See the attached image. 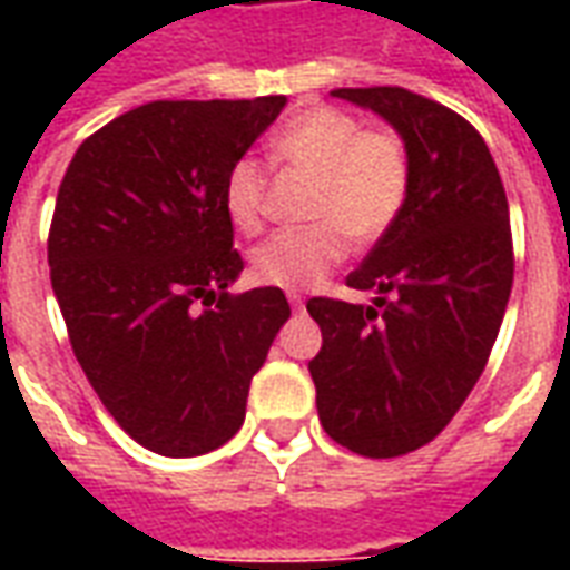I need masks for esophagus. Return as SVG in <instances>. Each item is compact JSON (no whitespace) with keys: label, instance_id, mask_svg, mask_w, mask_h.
<instances>
[{"label":"esophagus","instance_id":"1","mask_svg":"<svg viewBox=\"0 0 570 570\" xmlns=\"http://www.w3.org/2000/svg\"><path fill=\"white\" fill-rule=\"evenodd\" d=\"M289 305H293V311H305V298L298 296V293H289Z\"/></svg>","mask_w":570,"mask_h":570}]
</instances>
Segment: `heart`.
I'll list each match as a JSON object with an SVG mask.
<instances>
[{"label": "heart", "mask_w": 570, "mask_h": 570, "mask_svg": "<svg viewBox=\"0 0 570 570\" xmlns=\"http://www.w3.org/2000/svg\"><path fill=\"white\" fill-rule=\"evenodd\" d=\"M268 161L314 174L305 213L311 225L284 228L249 256L265 286L308 289L345 256V235L366 247L384 237L406 207L412 161L400 134L366 130L363 118L335 106H305L268 140ZM268 176L259 161L237 158L223 183V207L240 235L259 232Z\"/></svg>", "instance_id": "obj_1"}]
</instances>
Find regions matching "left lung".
<instances>
[{
    "mask_svg": "<svg viewBox=\"0 0 570 570\" xmlns=\"http://www.w3.org/2000/svg\"><path fill=\"white\" fill-rule=\"evenodd\" d=\"M333 97L394 125L412 188L347 274V286L375 289L372 305L308 302L323 333L308 370L323 430L363 458H396L440 436L489 363L513 289L510 207L485 140L449 106L406 88Z\"/></svg>",
    "mask_w": 570,
    "mask_h": 570,
    "instance_id": "1",
    "label": "left lung"
}]
</instances>
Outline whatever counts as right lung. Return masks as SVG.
I'll return each mask as SVG.
<instances>
[{
    "label": "right lung",
    "mask_w": 570,
    "mask_h": 570,
    "mask_svg": "<svg viewBox=\"0 0 570 570\" xmlns=\"http://www.w3.org/2000/svg\"><path fill=\"white\" fill-rule=\"evenodd\" d=\"M284 106H137L81 142L57 191L48 265L72 354L118 428L164 458L235 436L289 317L277 286L228 293L244 259L223 207L228 167Z\"/></svg>",
    "instance_id": "add662e5"
}]
</instances>
